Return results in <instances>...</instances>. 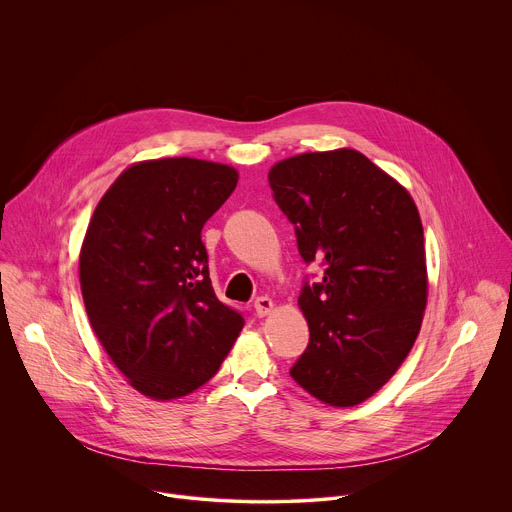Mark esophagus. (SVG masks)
I'll list each match as a JSON object with an SVG mask.
<instances>
[{
  "instance_id": "1",
  "label": "esophagus",
  "mask_w": 512,
  "mask_h": 512,
  "mask_svg": "<svg viewBox=\"0 0 512 512\" xmlns=\"http://www.w3.org/2000/svg\"><path fill=\"white\" fill-rule=\"evenodd\" d=\"M253 308H255V314H257L259 318L269 316L271 310H273V300L267 298V296H261V298L255 300V306H253Z\"/></svg>"
}]
</instances>
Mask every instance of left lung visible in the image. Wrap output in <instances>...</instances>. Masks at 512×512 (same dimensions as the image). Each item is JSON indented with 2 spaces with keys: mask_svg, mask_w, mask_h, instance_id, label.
<instances>
[{
  "mask_svg": "<svg viewBox=\"0 0 512 512\" xmlns=\"http://www.w3.org/2000/svg\"><path fill=\"white\" fill-rule=\"evenodd\" d=\"M267 178L300 255L324 265L298 300L310 344L289 375L326 405H358L397 373L423 322L419 210L405 186L350 148L291 156Z\"/></svg>",
  "mask_w": 512,
  "mask_h": 512,
  "instance_id": "1",
  "label": "left lung"
}]
</instances>
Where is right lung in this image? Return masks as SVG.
I'll return each instance as SVG.
<instances>
[{
	"label": "right lung",
	"instance_id": "obj_1",
	"mask_svg": "<svg viewBox=\"0 0 512 512\" xmlns=\"http://www.w3.org/2000/svg\"><path fill=\"white\" fill-rule=\"evenodd\" d=\"M237 182L225 164L143 160L91 216L79 257L91 328L127 383L154 401L200 389L243 330V316L214 296L200 239Z\"/></svg>",
	"mask_w": 512,
	"mask_h": 512
}]
</instances>
